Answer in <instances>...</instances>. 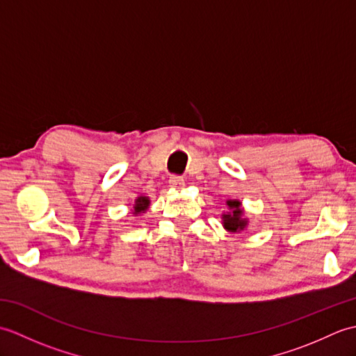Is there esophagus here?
<instances>
[{
  "label": "esophagus",
  "mask_w": 356,
  "mask_h": 356,
  "mask_svg": "<svg viewBox=\"0 0 356 356\" xmlns=\"http://www.w3.org/2000/svg\"><path fill=\"white\" fill-rule=\"evenodd\" d=\"M168 182H170V186H172V188H184L185 186V180L180 176H171Z\"/></svg>",
  "instance_id": "esophagus-1"
}]
</instances>
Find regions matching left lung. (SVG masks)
Wrapping results in <instances>:
<instances>
[{"mask_svg": "<svg viewBox=\"0 0 356 356\" xmlns=\"http://www.w3.org/2000/svg\"><path fill=\"white\" fill-rule=\"evenodd\" d=\"M228 207H229V209H232V213L223 216L225 228L231 231V232H237L240 229H243L246 226V218L241 217V216H243V211L240 209V202L238 200H229Z\"/></svg>", "mask_w": 356, "mask_h": 356, "instance_id": "left-lung-1", "label": "left lung"}]
</instances>
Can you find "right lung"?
<instances>
[{"label":"right lung","mask_w":356,"mask_h":356,"mask_svg":"<svg viewBox=\"0 0 356 356\" xmlns=\"http://www.w3.org/2000/svg\"><path fill=\"white\" fill-rule=\"evenodd\" d=\"M149 205V200L148 197H139L136 199V205H134V214H139V213H143Z\"/></svg>","instance_id":"1"}]
</instances>
